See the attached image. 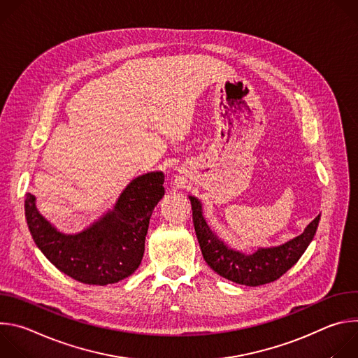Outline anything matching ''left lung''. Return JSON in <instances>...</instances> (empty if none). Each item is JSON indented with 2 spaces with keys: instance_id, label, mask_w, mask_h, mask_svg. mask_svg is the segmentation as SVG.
Listing matches in <instances>:
<instances>
[{
  "instance_id": "1",
  "label": "left lung",
  "mask_w": 358,
  "mask_h": 358,
  "mask_svg": "<svg viewBox=\"0 0 358 358\" xmlns=\"http://www.w3.org/2000/svg\"><path fill=\"white\" fill-rule=\"evenodd\" d=\"M189 201L195 235L203 259L220 276L246 286L271 283L286 273L300 259L306 248L312 242L320 220V215H317L301 235L285 245L265 249L261 248L252 255H243L224 245L203 220L199 201L194 196H189Z\"/></svg>"
}]
</instances>
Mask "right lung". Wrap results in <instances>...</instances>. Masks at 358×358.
Listing matches in <instances>:
<instances>
[{
  "label": "right lung",
  "instance_id": "add662e5",
  "mask_svg": "<svg viewBox=\"0 0 358 358\" xmlns=\"http://www.w3.org/2000/svg\"><path fill=\"white\" fill-rule=\"evenodd\" d=\"M164 174L147 173L122 192L113 211L76 235L58 232L36 210L27 194L25 217L31 235L61 272L86 285L116 283L141 264L152 210L164 195Z\"/></svg>",
  "mask_w": 358,
  "mask_h": 358
}]
</instances>
